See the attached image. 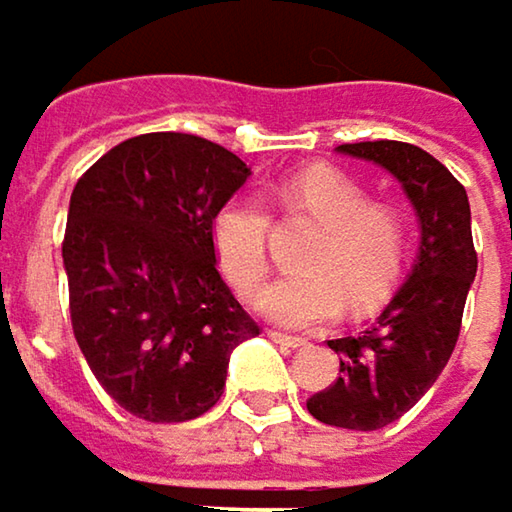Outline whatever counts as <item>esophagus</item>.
Returning a JSON list of instances; mask_svg holds the SVG:
<instances>
[{
    "instance_id": "esophagus-1",
    "label": "esophagus",
    "mask_w": 512,
    "mask_h": 512,
    "mask_svg": "<svg viewBox=\"0 0 512 512\" xmlns=\"http://www.w3.org/2000/svg\"><path fill=\"white\" fill-rule=\"evenodd\" d=\"M269 338L275 341V344H281V347H305L308 341L305 338H299V335H287V332H278V329H269Z\"/></svg>"
}]
</instances>
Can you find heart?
Segmentation results:
<instances>
[{"label": "heart", "mask_w": 512, "mask_h": 512, "mask_svg": "<svg viewBox=\"0 0 512 512\" xmlns=\"http://www.w3.org/2000/svg\"><path fill=\"white\" fill-rule=\"evenodd\" d=\"M281 219L317 222L299 255V272L260 296V311L287 326H317L341 314L350 299L364 311L397 284L409 252V219L400 204L370 198L367 186L332 168L311 165L272 189ZM272 219L252 198L225 201L210 225L213 252L240 296H255L269 278Z\"/></svg>", "instance_id": "heart-1"}]
</instances>
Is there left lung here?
<instances>
[{"label":"left lung","mask_w":512,"mask_h":512,"mask_svg":"<svg viewBox=\"0 0 512 512\" xmlns=\"http://www.w3.org/2000/svg\"><path fill=\"white\" fill-rule=\"evenodd\" d=\"M338 151L373 159L406 189L421 219V255L409 281L358 335L329 341L338 379L308 397V412L344 430H379L406 415L439 379L457 347L477 272L471 210L460 180L409 142H356Z\"/></svg>","instance_id":"1"}]
</instances>
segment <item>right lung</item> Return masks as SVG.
I'll return each mask as SVG.
<instances>
[{
	"instance_id": "1",
	"label": "right lung",
	"mask_w": 512,
	"mask_h": 512,
	"mask_svg": "<svg viewBox=\"0 0 512 512\" xmlns=\"http://www.w3.org/2000/svg\"><path fill=\"white\" fill-rule=\"evenodd\" d=\"M249 165L192 133H145L73 186L61 257L73 338L130 415L177 424L213 409L231 350L260 335L225 284L210 225Z\"/></svg>"
}]
</instances>
